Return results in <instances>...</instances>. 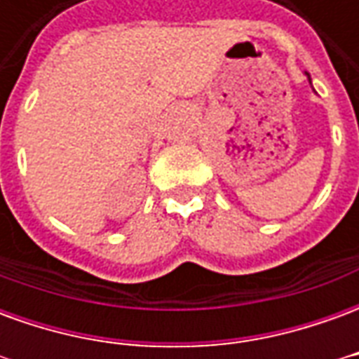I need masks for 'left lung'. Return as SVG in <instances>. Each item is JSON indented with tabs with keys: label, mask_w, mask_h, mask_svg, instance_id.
I'll return each mask as SVG.
<instances>
[{
	"label": "left lung",
	"mask_w": 359,
	"mask_h": 359,
	"mask_svg": "<svg viewBox=\"0 0 359 359\" xmlns=\"http://www.w3.org/2000/svg\"><path fill=\"white\" fill-rule=\"evenodd\" d=\"M306 76H308V81H309V82H311V79H309V74H308V73H306Z\"/></svg>",
	"instance_id": "left-lung-1"
}]
</instances>
